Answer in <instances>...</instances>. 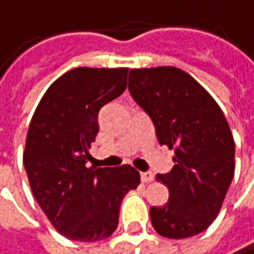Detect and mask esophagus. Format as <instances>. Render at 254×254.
<instances>
[{
  "label": "esophagus",
  "instance_id": "34e87169",
  "mask_svg": "<svg viewBox=\"0 0 254 254\" xmlns=\"http://www.w3.org/2000/svg\"><path fill=\"white\" fill-rule=\"evenodd\" d=\"M153 173H150V171H146V173H141V180L144 182V183H149V182H152L153 180Z\"/></svg>",
  "mask_w": 254,
  "mask_h": 254
}]
</instances>
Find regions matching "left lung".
Segmentation results:
<instances>
[{"mask_svg": "<svg viewBox=\"0 0 254 254\" xmlns=\"http://www.w3.org/2000/svg\"><path fill=\"white\" fill-rule=\"evenodd\" d=\"M128 89L150 116L159 144L176 153L173 170L156 176L170 198L150 207L152 225L173 240L198 235L217 217L234 179L235 143L223 111L176 66L131 69Z\"/></svg>", "mask_w": 254, "mask_h": 254, "instance_id": "1", "label": "left lung"}]
</instances>
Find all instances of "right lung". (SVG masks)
Wrapping results in <instances>:
<instances>
[{
    "label": "right lung",
    "instance_id": "add662e5",
    "mask_svg": "<svg viewBox=\"0 0 254 254\" xmlns=\"http://www.w3.org/2000/svg\"><path fill=\"white\" fill-rule=\"evenodd\" d=\"M128 68H75L41 98L26 135L23 165L38 205L64 237L93 243L117 228L123 196L140 185L131 165L87 168L98 113L126 89Z\"/></svg>",
    "mask_w": 254,
    "mask_h": 254
}]
</instances>
